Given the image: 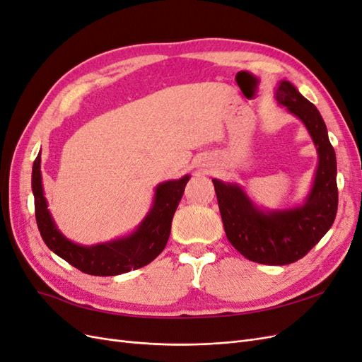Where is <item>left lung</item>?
Wrapping results in <instances>:
<instances>
[{
    "mask_svg": "<svg viewBox=\"0 0 362 362\" xmlns=\"http://www.w3.org/2000/svg\"><path fill=\"white\" fill-rule=\"evenodd\" d=\"M276 101L299 117L317 148L319 166L313 187L300 206L262 211L237 184L213 180L226 237L247 259L286 266L303 258L332 226L338 208L337 158L315 105L290 81H281Z\"/></svg>",
    "mask_w": 362,
    "mask_h": 362,
    "instance_id": "1",
    "label": "left lung"
}]
</instances>
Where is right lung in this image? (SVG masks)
<instances>
[{
    "instance_id": "obj_1",
    "label": "right lung",
    "mask_w": 362,
    "mask_h": 362,
    "mask_svg": "<svg viewBox=\"0 0 362 362\" xmlns=\"http://www.w3.org/2000/svg\"><path fill=\"white\" fill-rule=\"evenodd\" d=\"M190 175L157 185L154 202L133 234L95 246H81L64 237L54 223L43 196L40 152L33 163L31 187L35 194L36 222L45 245L71 266L93 276H116L144 267L156 259L170 234L172 218L182 198Z\"/></svg>"
}]
</instances>
